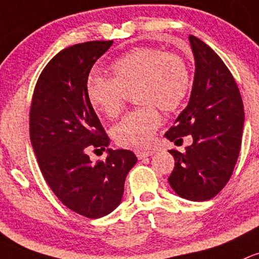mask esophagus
Here are the masks:
<instances>
[{"mask_svg": "<svg viewBox=\"0 0 259 259\" xmlns=\"http://www.w3.org/2000/svg\"><path fill=\"white\" fill-rule=\"evenodd\" d=\"M153 153V151H137L136 152V156H137L138 159H143L147 158V157H151Z\"/></svg>", "mask_w": 259, "mask_h": 259, "instance_id": "1", "label": "esophagus"}]
</instances>
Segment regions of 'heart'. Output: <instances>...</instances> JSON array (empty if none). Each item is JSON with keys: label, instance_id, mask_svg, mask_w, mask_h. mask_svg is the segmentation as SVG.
Returning <instances> with one entry per match:
<instances>
[{"label": "heart", "instance_id": "b5f03b06", "mask_svg": "<svg viewBox=\"0 0 259 259\" xmlns=\"http://www.w3.org/2000/svg\"><path fill=\"white\" fill-rule=\"evenodd\" d=\"M112 78L91 77L87 96L92 107L108 118L121 113L126 92L135 90L141 107L127 113L112 130L116 143L143 147L153 138L162 118L157 107L173 112L187 98L191 81L185 61L175 53L153 47H140L112 63Z\"/></svg>", "mask_w": 259, "mask_h": 259}]
</instances>
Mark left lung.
I'll return each instance as SVG.
<instances>
[{"label": "left lung", "instance_id": "obj_1", "mask_svg": "<svg viewBox=\"0 0 259 259\" xmlns=\"http://www.w3.org/2000/svg\"><path fill=\"white\" fill-rule=\"evenodd\" d=\"M188 39L196 66L191 97L164 137L177 145L191 135L193 143L183 153L169 151L175 168L168 182L182 198L203 202L231 178L241 151L244 110L236 81L220 56L197 37Z\"/></svg>", "mask_w": 259, "mask_h": 259}]
</instances>
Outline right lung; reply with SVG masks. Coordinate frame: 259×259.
<instances>
[{"mask_svg": "<svg viewBox=\"0 0 259 259\" xmlns=\"http://www.w3.org/2000/svg\"><path fill=\"white\" fill-rule=\"evenodd\" d=\"M113 41H91L58 52L34 87L30 138L39 169L57 198L87 218L110 214L121 203L127 175L137 162L128 149H111L87 96L92 66ZM92 148L108 151L93 164Z\"/></svg>", "mask_w": 259, "mask_h": 259, "instance_id": "right-lung-1", "label": "right lung"}]
</instances>
